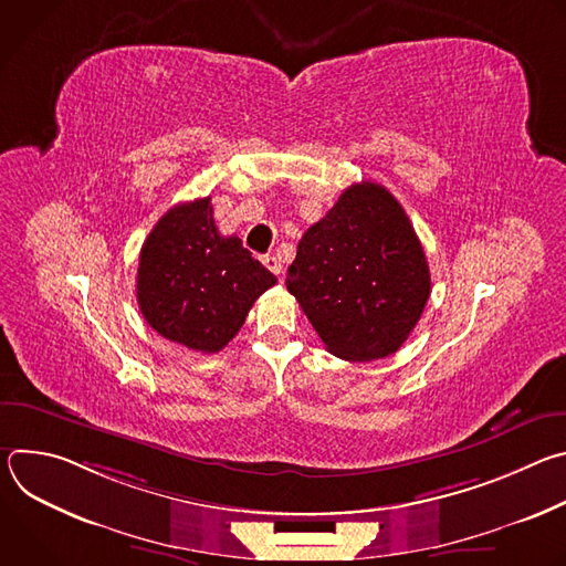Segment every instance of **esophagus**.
<instances>
[{"instance_id":"obj_1","label":"esophagus","mask_w":566,"mask_h":566,"mask_svg":"<svg viewBox=\"0 0 566 566\" xmlns=\"http://www.w3.org/2000/svg\"><path fill=\"white\" fill-rule=\"evenodd\" d=\"M262 262H264V266H266L273 275H280V273H282V262H280L275 255H264Z\"/></svg>"}]
</instances>
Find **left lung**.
Here are the masks:
<instances>
[{
	"mask_svg": "<svg viewBox=\"0 0 566 566\" xmlns=\"http://www.w3.org/2000/svg\"><path fill=\"white\" fill-rule=\"evenodd\" d=\"M286 289L329 354L369 363L398 352L417 327L430 269L402 206L363 181L302 234Z\"/></svg>",
	"mask_w": 566,
	"mask_h": 566,
	"instance_id": "1",
	"label": "left lung"
}]
</instances>
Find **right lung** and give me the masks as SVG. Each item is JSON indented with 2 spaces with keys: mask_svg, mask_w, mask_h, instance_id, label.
Listing matches in <instances>:
<instances>
[{
  "mask_svg": "<svg viewBox=\"0 0 566 566\" xmlns=\"http://www.w3.org/2000/svg\"><path fill=\"white\" fill-rule=\"evenodd\" d=\"M275 282L239 237L219 234L210 197H203L170 208L147 234L136 300L156 334L201 354H217Z\"/></svg>",
  "mask_w": 566,
  "mask_h": 566,
  "instance_id": "right-lung-1",
  "label": "right lung"
}]
</instances>
